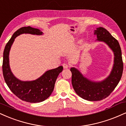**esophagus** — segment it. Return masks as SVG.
I'll return each mask as SVG.
<instances>
[{
  "mask_svg": "<svg viewBox=\"0 0 126 126\" xmlns=\"http://www.w3.org/2000/svg\"><path fill=\"white\" fill-rule=\"evenodd\" d=\"M63 67L64 69H68V68H69V65L67 63H63Z\"/></svg>",
  "mask_w": 126,
  "mask_h": 126,
  "instance_id": "esophagus-1",
  "label": "esophagus"
}]
</instances>
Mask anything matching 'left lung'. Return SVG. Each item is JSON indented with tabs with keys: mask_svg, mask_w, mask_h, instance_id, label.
<instances>
[{
	"mask_svg": "<svg viewBox=\"0 0 126 126\" xmlns=\"http://www.w3.org/2000/svg\"><path fill=\"white\" fill-rule=\"evenodd\" d=\"M94 34L97 35V40L105 42L113 51L114 63L110 76L101 82L90 81L83 77L78 70L71 68L74 90L80 97L89 101H99L107 97L117 86L123 71L122 50L119 42L101 27L95 30Z\"/></svg>",
	"mask_w": 126,
	"mask_h": 126,
	"instance_id": "obj_1",
	"label": "left lung"
}]
</instances>
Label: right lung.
Masks as SVG:
<instances>
[{"label":"right lung","mask_w":126,"mask_h":126,"mask_svg":"<svg viewBox=\"0 0 126 126\" xmlns=\"http://www.w3.org/2000/svg\"><path fill=\"white\" fill-rule=\"evenodd\" d=\"M23 33L39 35L43 33L38 29L28 26L20 28L13 33L4 47L2 64L3 75L10 90L20 99L29 103L42 102L51 95L57 77L63 68L59 66L56 69L47 71L40 78L34 81H22L15 78L10 69L9 54L15 39Z\"/></svg>","instance_id":"obj_1"}]
</instances>
